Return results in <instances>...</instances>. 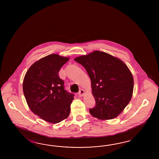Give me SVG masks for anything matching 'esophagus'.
<instances>
[{
  "mask_svg": "<svg viewBox=\"0 0 159 159\" xmlns=\"http://www.w3.org/2000/svg\"><path fill=\"white\" fill-rule=\"evenodd\" d=\"M78 94H79V96L80 97L83 96H84V90H83V89L80 90H79V92L78 93Z\"/></svg>",
  "mask_w": 159,
  "mask_h": 159,
  "instance_id": "34e87169",
  "label": "esophagus"
}]
</instances>
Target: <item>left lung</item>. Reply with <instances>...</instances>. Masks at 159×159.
<instances>
[{
  "label": "left lung",
  "instance_id": "left-lung-1",
  "mask_svg": "<svg viewBox=\"0 0 159 159\" xmlns=\"http://www.w3.org/2000/svg\"><path fill=\"white\" fill-rule=\"evenodd\" d=\"M75 61L86 69L91 80L96 106L90 113L100 120L116 117L132 96L134 78L128 67L118 58L98 51Z\"/></svg>",
  "mask_w": 159,
  "mask_h": 159
}]
</instances>
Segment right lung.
I'll return each mask as SVG.
<instances>
[{
  "mask_svg": "<svg viewBox=\"0 0 159 159\" xmlns=\"http://www.w3.org/2000/svg\"><path fill=\"white\" fill-rule=\"evenodd\" d=\"M69 59L49 55L32 65L24 76L23 89L29 108L50 123L60 122L70 114L74 94L65 90L64 81L58 74Z\"/></svg>",
  "mask_w": 159,
  "mask_h": 159,
  "instance_id": "add662e5",
  "label": "right lung"
}]
</instances>
